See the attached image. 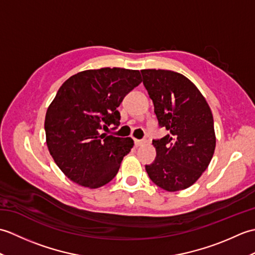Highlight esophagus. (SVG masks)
Instances as JSON below:
<instances>
[{"label":"esophagus","mask_w":255,"mask_h":255,"mask_svg":"<svg viewBox=\"0 0 255 255\" xmlns=\"http://www.w3.org/2000/svg\"><path fill=\"white\" fill-rule=\"evenodd\" d=\"M141 144H143V141H142V140L134 139V145H136V147H140V145H141Z\"/></svg>","instance_id":"esophagus-1"}]
</instances>
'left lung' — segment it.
<instances>
[{
    "label": "left lung",
    "instance_id": "8db88e82",
    "mask_svg": "<svg viewBox=\"0 0 255 255\" xmlns=\"http://www.w3.org/2000/svg\"><path fill=\"white\" fill-rule=\"evenodd\" d=\"M159 126L169 133L153 140L156 158L145 165L150 180L167 192L185 189L207 169L216 148L208 103L191 80L170 70H141Z\"/></svg>",
    "mask_w": 255,
    "mask_h": 255
}]
</instances>
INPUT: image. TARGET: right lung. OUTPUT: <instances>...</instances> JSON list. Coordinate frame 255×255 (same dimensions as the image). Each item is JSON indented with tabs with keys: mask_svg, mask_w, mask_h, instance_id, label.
<instances>
[{
	"mask_svg": "<svg viewBox=\"0 0 255 255\" xmlns=\"http://www.w3.org/2000/svg\"><path fill=\"white\" fill-rule=\"evenodd\" d=\"M141 83L138 70H85L64 82L46 113V142L64 175L88 188H99L116 176L131 138L103 132L119 126L117 107ZM115 127V128H116Z\"/></svg>",
	"mask_w": 255,
	"mask_h": 255,
	"instance_id": "right-lung-1",
	"label": "right lung"
}]
</instances>
